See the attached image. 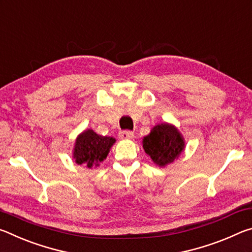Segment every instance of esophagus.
<instances>
[{"label": "esophagus", "mask_w": 252, "mask_h": 252, "mask_svg": "<svg viewBox=\"0 0 252 252\" xmlns=\"http://www.w3.org/2000/svg\"><path fill=\"white\" fill-rule=\"evenodd\" d=\"M119 136H120L121 139H125V140L132 139L133 138V132L129 131V130H123V131L119 132Z\"/></svg>", "instance_id": "34e87169"}]
</instances>
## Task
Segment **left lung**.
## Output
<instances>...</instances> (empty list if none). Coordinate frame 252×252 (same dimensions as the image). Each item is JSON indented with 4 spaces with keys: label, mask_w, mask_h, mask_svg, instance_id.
<instances>
[{
    "label": "left lung",
    "mask_w": 252,
    "mask_h": 252,
    "mask_svg": "<svg viewBox=\"0 0 252 252\" xmlns=\"http://www.w3.org/2000/svg\"><path fill=\"white\" fill-rule=\"evenodd\" d=\"M143 148L153 162L162 167L177 159L183 151L185 142L176 127L163 123L156 126L149 135L144 136Z\"/></svg>",
    "instance_id": "obj_1"
}]
</instances>
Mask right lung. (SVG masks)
Here are the masks:
<instances>
[{
  "label": "right lung",
  "instance_id": "obj_1",
  "mask_svg": "<svg viewBox=\"0 0 252 252\" xmlns=\"http://www.w3.org/2000/svg\"><path fill=\"white\" fill-rule=\"evenodd\" d=\"M116 142L112 136L96 134L93 130H87L81 133L75 141L73 158L78 164H84L88 168L97 167Z\"/></svg>",
  "mask_w": 252,
  "mask_h": 252
}]
</instances>
